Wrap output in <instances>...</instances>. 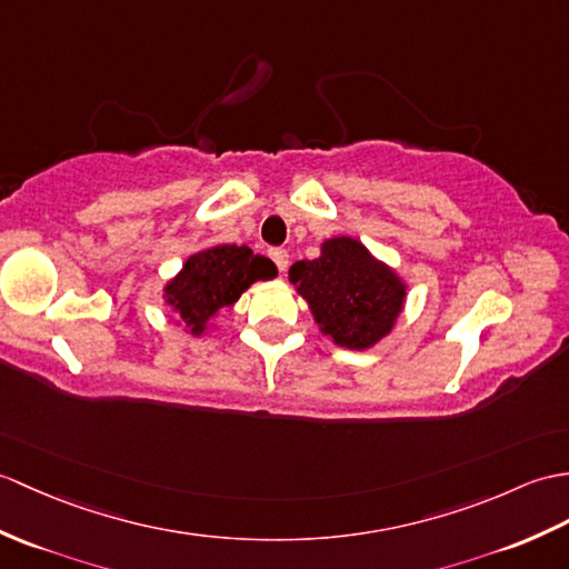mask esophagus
<instances>
[{"mask_svg": "<svg viewBox=\"0 0 569 569\" xmlns=\"http://www.w3.org/2000/svg\"><path fill=\"white\" fill-rule=\"evenodd\" d=\"M271 259L276 261V267L283 273L288 269V252L286 249H271Z\"/></svg>", "mask_w": 569, "mask_h": 569, "instance_id": "esophagus-1", "label": "esophagus"}]
</instances>
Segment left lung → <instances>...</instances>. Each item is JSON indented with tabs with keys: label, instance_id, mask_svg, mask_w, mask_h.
<instances>
[{
	"label": "left lung",
	"instance_id": "left-lung-1",
	"mask_svg": "<svg viewBox=\"0 0 569 569\" xmlns=\"http://www.w3.org/2000/svg\"><path fill=\"white\" fill-rule=\"evenodd\" d=\"M288 281L308 302L320 332L351 351H366L386 339L407 300L402 276L349 234L325 240L317 259L296 261Z\"/></svg>",
	"mask_w": 569,
	"mask_h": 569
}]
</instances>
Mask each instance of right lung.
<instances>
[{"label":"right lung","mask_w":569,"mask_h":569,"mask_svg":"<svg viewBox=\"0 0 569 569\" xmlns=\"http://www.w3.org/2000/svg\"><path fill=\"white\" fill-rule=\"evenodd\" d=\"M279 276L276 263L247 244H213L198 249L164 283L162 300L177 315V325L191 337L208 335L213 317L232 308L257 281Z\"/></svg>","instance_id":"add662e5"}]
</instances>
